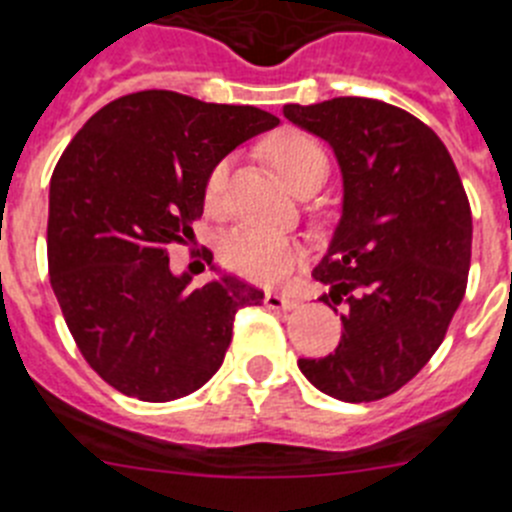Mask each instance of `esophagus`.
<instances>
[{"instance_id":"1","label":"esophagus","mask_w":512,"mask_h":512,"mask_svg":"<svg viewBox=\"0 0 512 512\" xmlns=\"http://www.w3.org/2000/svg\"><path fill=\"white\" fill-rule=\"evenodd\" d=\"M265 306L267 308H283V311H288V308L296 306V301L288 296H283V293H265Z\"/></svg>"}]
</instances>
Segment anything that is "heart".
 <instances>
[{"mask_svg": "<svg viewBox=\"0 0 512 512\" xmlns=\"http://www.w3.org/2000/svg\"><path fill=\"white\" fill-rule=\"evenodd\" d=\"M265 147L270 160L278 165L283 178L293 188L308 181L324 183L326 173H329V158H326L324 147L311 135L298 130H283L270 137ZM227 178L229 160L222 158L219 163H214L204 183V201L209 209H219L224 204ZM298 257H301V250L293 239L257 227L234 229L222 242L224 265L255 283L283 280L290 267L298 262Z\"/></svg>", "mask_w": 512, "mask_h": 512, "instance_id": "obj_1", "label": "heart"}]
</instances>
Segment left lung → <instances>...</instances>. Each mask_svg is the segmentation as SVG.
<instances>
[{"label":"left lung","mask_w":512,"mask_h":512,"mask_svg":"<svg viewBox=\"0 0 512 512\" xmlns=\"http://www.w3.org/2000/svg\"><path fill=\"white\" fill-rule=\"evenodd\" d=\"M283 114L321 137L342 170V216L313 267L342 316L331 354L298 359L313 388L344 403L400 390L434 357L467 290L472 211L457 165L431 127L362 96Z\"/></svg>","instance_id":"8db88e82"}]
</instances>
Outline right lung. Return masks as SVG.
Listing matches in <instances>:
<instances>
[{
  "label": "right lung",
  "mask_w": 512,
  "mask_h": 512,
  "mask_svg": "<svg viewBox=\"0 0 512 512\" xmlns=\"http://www.w3.org/2000/svg\"><path fill=\"white\" fill-rule=\"evenodd\" d=\"M280 119L176 91L109 101L78 130L50 178L48 270L78 349L119 393L165 403L224 362L234 313L262 290L234 275L191 288L170 270L204 214L214 163Z\"/></svg>",
  "instance_id": "obj_1"
}]
</instances>
